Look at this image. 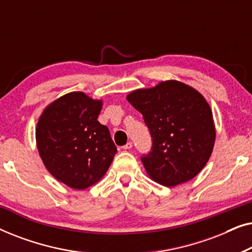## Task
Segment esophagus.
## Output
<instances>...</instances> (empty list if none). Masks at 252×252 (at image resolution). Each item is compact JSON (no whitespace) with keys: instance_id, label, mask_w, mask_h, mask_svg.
<instances>
[{"instance_id":"obj_1","label":"esophagus","mask_w":252,"mask_h":252,"mask_svg":"<svg viewBox=\"0 0 252 252\" xmlns=\"http://www.w3.org/2000/svg\"><path fill=\"white\" fill-rule=\"evenodd\" d=\"M132 147H133V143L132 142H127L125 146L123 147V149L124 150H129V149H132Z\"/></svg>"}]
</instances>
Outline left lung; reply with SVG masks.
<instances>
[{"label":"left lung","instance_id":"8db88e82","mask_svg":"<svg viewBox=\"0 0 252 252\" xmlns=\"http://www.w3.org/2000/svg\"><path fill=\"white\" fill-rule=\"evenodd\" d=\"M127 101L142 113L153 147L141 160L158 184L173 187L197 175L212 154L216 128L202 94L177 80L136 89Z\"/></svg>","mask_w":252,"mask_h":252}]
</instances>
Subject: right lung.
Instances as JSON below:
<instances>
[{
  "mask_svg": "<svg viewBox=\"0 0 252 252\" xmlns=\"http://www.w3.org/2000/svg\"><path fill=\"white\" fill-rule=\"evenodd\" d=\"M102 101L72 92L44 109L36 125V146L50 174L70 188L101 180L117 154L109 128L97 117Z\"/></svg>",
  "mask_w": 252,
  "mask_h": 252,
  "instance_id": "obj_1",
  "label": "right lung"
}]
</instances>
